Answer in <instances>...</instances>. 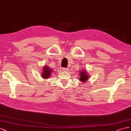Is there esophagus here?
<instances>
[{"instance_id":"esophagus-1","label":"esophagus","mask_w":131,"mask_h":131,"mask_svg":"<svg viewBox=\"0 0 131 131\" xmlns=\"http://www.w3.org/2000/svg\"><path fill=\"white\" fill-rule=\"evenodd\" d=\"M62 70H63V71H65V72L68 71L69 70L68 68H62Z\"/></svg>"}]
</instances>
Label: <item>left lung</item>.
I'll use <instances>...</instances> for the list:
<instances>
[{"instance_id": "8db88e82", "label": "left lung", "mask_w": 131, "mask_h": 131, "mask_svg": "<svg viewBox=\"0 0 131 131\" xmlns=\"http://www.w3.org/2000/svg\"><path fill=\"white\" fill-rule=\"evenodd\" d=\"M80 80L82 82H85L89 78V76L85 70L80 71Z\"/></svg>"}]
</instances>
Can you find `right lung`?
Returning a JSON list of instances; mask_svg holds the SVG:
<instances>
[{"label":"right lung","instance_id":"add662e5","mask_svg":"<svg viewBox=\"0 0 131 131\" xmlns=\"http://www.w3.org/2000/svg\"><path fill=\"white\" fill-rule=\"evenodd\" d=\"M52 72V70L48 67L47 65L43 67V70L42 71V77L45 79H49L50 77L51 73Z\"/></svg>","mask_w":131,"mask_h":131}]
</instances>
